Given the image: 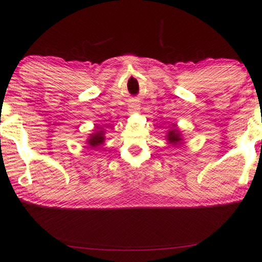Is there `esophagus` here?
Listing matches in <instances>:
<instances>
[{
    "label": "esophagus",
    "instance_id": "34e87169",
    "mask_svg": "<svg viewBox=\"0 0 262 262\" xmlns=\"http://www.w3.org/2000/svg\"><path fill=\"white\" fill-rule=\"evenodd\" d=\"M139 111V105L137 103H131L128 106V112L130 113H136Z\"/></svg>",
    "mask_w": 262,
    "mask_h": 262
}]
</instances>
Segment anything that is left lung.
Wrapping results in <instances>:
<instances>
[{"mask_svg":"<svg viewBox=\"0 0 262 262\" xmlns=\"http://www.w3.org/2000/svg\"><path fill=\"white\" fill-rule=\"evenodd\" d=\"M166 139H168L169 144H172V145H178V144L182 143V136L181 132L178 128L173 125L171 130L168 131V135H166Z\"/></svg>","mask_w":262,"mask_h":262,"instance_id":"1","label":"left lung"}]
</instances>
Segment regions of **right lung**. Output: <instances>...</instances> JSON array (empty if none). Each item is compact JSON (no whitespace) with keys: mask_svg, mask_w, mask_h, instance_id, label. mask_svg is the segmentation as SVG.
<instances>
[{"mask_svg":"<svg viewBox=\"0 0 262 262\" xmlns=\"http://www.w3.org/2000/svg\"><path fill=\"white\" fill-rule=\"evenodd\" d=\"M104 134H105L104 131L99 130V131H96L92 135H90L89 139H87V144H89V147H92V149H93V147H97V146L101 145V144H103L104 140H105Z\"/></svg>","mask_w":262,"mask_h":262,"instance_id":"add662e5","label":"right lung"}]
</instances>
